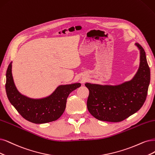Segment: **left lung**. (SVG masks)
Returning <instances> with one entry per match:
<instances>
[{"instance_id":"left-lung-1","label":"left lung","mask_w":155,"mask_h":155,"mask_svg":"<svg viewBox=\"0 0 155 155\" xmlns=\"http://www.w3.org/2000/svg\"><path fill=\"white\" fill-rule=\"evenodd\" d=\"M140 64L134 77L116 85L86 82L89 91L87 106L90 114L97 119L120 122L140 110L146 99L150 83V69L146 52L139 43Z\"/></svg>"}]
</instances>
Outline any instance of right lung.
I'll use <instances>...</instances> for the list:
<instances>
[{"label": "right lung", "mask_w": 155, "mask_h": 155, "mask_svg": "<svg viewBox=\"0 0 155 155\" xmlns=\"http://www.w3.org/2000/svg\"><path fill=\"white\" fill-rule=\"evenodd\" d=\"M12 63L6 71L5 91L9 101L20 115L36 124L56 121L64 112L67 98L73 91L81 86V83L60 85L50 95L32 98L22 94L17 89L12 74Z\"/></svg>", "instance_id": "1"}]
</instances>
